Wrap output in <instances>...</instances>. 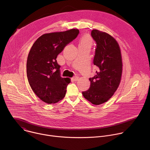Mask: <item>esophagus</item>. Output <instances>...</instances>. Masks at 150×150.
<instances>
[{
  "label": "esophagus",
  "instance_id": "esophagus-1",
  "mask_svg": "<svg viewBox=\"0 0 150 150\" xmlns=\"http://www.w3.org/2000/svg\"><path fill=\"white\" fill-rule=\"evenodd\" d=\"M78 79H79V77H78V76H74V77H73V78H72V80H73V81H78Z\"/></svg>",
  "mask_w": 150,
  "mask_h": 150
}]
</instances>
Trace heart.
Listing matches in <instances>:
<instances>
[{
    "mask_svg": "<svg viewBox=\"0 0 150 150\" xmlns=\"http://www.w3.org/2000/svg\"><path fill=\"white\" fill-rule=\"evenodd\" d=\"M93 44V40L88 35H83L82 36L80 40L79 46H90L91 47Z\"/></svg>",
    "mask_w": 150,
    "mask_h": 150,
    "instance_id": "heart-1",
    "label": "heart"
}]
</instances>
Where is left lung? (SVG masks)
Masks as SVG:
<instances>
[{
    "label": "left lung",
    "instance_id": "8db88e82",
    "mask_svg": "<svg viewBox=\"0 0 150 150\" xmlns=\"http://www.w3.org/2000/svg\"><path fill=\"white\" fill-rule=\"evenodd\" d=\"M91 35L96 42L93 63L97 70L96 75L89 79L90 88L82 93L92 104L99 105L108 101L119 87L122 73V55L117 41L109 34L93 30Z\"/></svg>",
    "mask_w": 150,
    "mask_h": 150
}]
</instances>
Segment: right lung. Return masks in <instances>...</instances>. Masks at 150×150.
I'll return each mask as SVG.
<instances>
[{"instance_id":"add662e5","label":"right lung","mask_w":150,"mask_h":150,"mask_svg":"<svg viewBox=\"0 0 150 150\" xmlns=\"http://www.w3.org/2000/svg\"><path fill=\"white\" fill-rule=\"evenodd\" d=\"M79 31L71 29L45 34L33 44L27 62V75L36 96L47 104L56 103L65 96L69 78H62L56 58Z\"/></svg>"}]
</instances>
